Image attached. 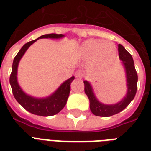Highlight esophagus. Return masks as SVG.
<instances>
[{
	"label": "esophagus",
	"mask_w": 151,
	"mask_h": 151,
	"mask_svg": "<svg viewBox=\"0 0 151 151\" xmlns=\"http://www.w3.org/2000/svg\"><path fill=\"white\" fill-rule=\"evenodd\" d=\"M75 76H76V78H77V79H82V78H83V73H82V72H80V71H77V72L75 73Z\"/></svg>",
	"instance_id": "34e87169"
}]
</instances>
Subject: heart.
<instances>
[{
    "label": "heart",
    "mask_w": 151,
    "mask_h": 151,
    "mask_svg": "<svg viewBox=\"0 0 151 151\" xmlns=\"http://www.w3.org/2000/svg\"><path fill=\"white\" fill-rule=\"evenodd\" d=\"M78 53L83 60H90L91 68H102L111 62L116 55V48L112 42L90 39L82 43Z\"/></svg>",
    "instance_id": "b5f03b06"
}]
</instances>
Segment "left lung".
<instances>
[{
	"label": "left lung",
	"mask_w": 151,
	"mask_h": 151,
	"mask_svg": "<svg viewBox=\"0 0 151 151\" xmlns=\"http://www.w3.org/2000/svg\"><path fill=\"white\" fill-rule=\"evenodd\" d=\"M119 57L125 70L127 88L126 93L121 101L112 104L102 103L96 96L91 83L87 80L83 82L85 85V93L90 101V111L96 116L110 117L121 112L129 104L137 93L138 76L133 58L121 44H119Z\"/></svg>",
	"instance_id": "1"
}]
</instances>
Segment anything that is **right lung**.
Instances as JSON below:
<instances>
[{
    "label": "right lung",
    "instance_id": "add662e5",
    "mask_svg": "<svg viewBox=\"0 0 151 151\" xmlns=\"http://www.w3.org/2000/svg\"><path fill=\"white\" fill-rule=\"evenodd\" d=\"M65 37L63 34L43 35L39 38L28 42L21 48L19 53L14 58L12 64V70L10 76V84L12 90L13 95L18 103L23 107L27 111L39 116H52L58 114L63 109L67 103L70 93V85L75 79V76H72L59 86L58 88L50 95L45 97H37L26 93L19 85L18 82V67L22 58L25 55L28 48L39 39H61Z\"/></svg>",
    "mask_w": 151,
    "mask_h": 151
}]
</instances>
